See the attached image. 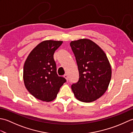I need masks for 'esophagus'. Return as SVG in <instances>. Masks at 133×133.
<instances>
[{"label": "esophagus", "instance_id": "34e87169", "mask_svg": "<svg viewBox=\"0 0 133 133\" xmlns=\"http://www.w3.org/2000/svg\"><path fill=\"white\" fill-rule=\"evenodd\" d=\"M63 77H64V78L67 80V81H68V79H68V76H67V74H64Z\"/></svg>", "mask_w": 133, "mask_h": 133}]
</instances>
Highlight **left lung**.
<instances>
[{"label":"left lung","instance_id":"1","mask_svg":"<svg viewBox=\"0 0 133 133\" xmlns=\"http://www.w3.org/2000/svg\"><path fill=\"white\" fill-rule=\"evenodd\" d=\"M79 71V80L71 89L75 98L83 102H91L106 92L111 78V68L106 54L88 39L70 43Z\"/></svg>","mask_w":133,"mask_h":133}]
</instances>
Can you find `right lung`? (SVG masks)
<instances>
[{"label":"right lung","mask_w":133,"mask_h":133,"mask_svg":"<svg viewBox=\"0 0 133 133\" xmlns=\"http://www.w3.org/2000/svg\"><path fill=\"white\" fill-rule=\"evenodd\" d=\"M62 41H44L38 44L28 56L24 64V85L31 94L39 100L50 102L57 96L66 82L59 77L54 54Z\"/></svg>","instance_id":"obj_1"}]
</instances>
